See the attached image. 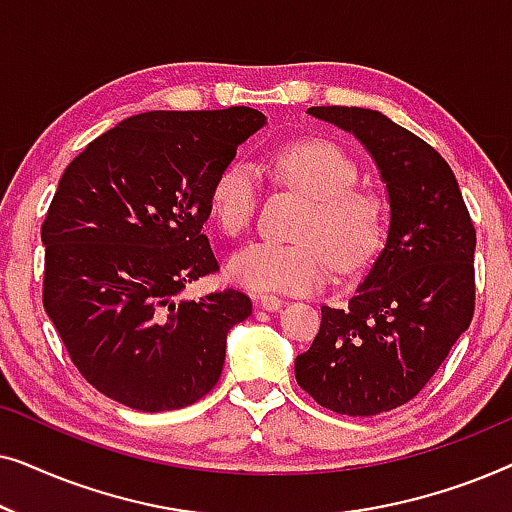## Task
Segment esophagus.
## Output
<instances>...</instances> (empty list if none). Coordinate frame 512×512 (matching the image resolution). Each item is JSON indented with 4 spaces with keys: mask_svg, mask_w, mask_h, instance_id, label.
I'll use <instances>...</instances> for the list:
<instances>
[{
    "mask_svg": "<svg viewBox=\"0 0 512 512\" xmlns=\"http://www.w3.org/2000/svg\"><path fill=\"white\" fill-rule=\"evenodd\" d=\"M256 303L263 307V310H270L275 312L279 307L284 305V298L282 296H275V293H261V296H256Z\"/></svg>",
    "mask_w": 512,
    "mask_h": 512,
    "instance_id": "obj_1",
    "label": "esophagus"
}]
</instances>
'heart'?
Segmentation results:
<instances>
[{"label":"heart","mask_w":512,"mask_h":512,"mask_svg":"<svg viewBox=\"0 0 512 512\" xmlns=\"http://www.w3.org/2000/svg\"><path fill=\"white\" fill-rule=\"evenodd\" d=\"M279 184L307 200L300 242H256L228 261V275L251 291H310L328 268L352 275L380 254L389 207L375 188L359 186V165L331 139H296L272 156ZM258 207V172L249 160H230L209 188V209L230 237L249 230Z\"/></svg>","instance_id":"b5f03b06"}]
</instances>
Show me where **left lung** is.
Here are the masks:
<instances>
[{"mask_svg": "<svg viewBox=\"0 0 512 512\" xmlns=\"http://www.w3.org/2000/svg\"><path fill=\"white\" fill-rule=\"evenodd\" d=\"M352 132L387 184V244L345 307L321 305V326L296 356V382L324 408L370 417L426 387L475 310V228L440 153L380 111L310 107Z\"/></svg>", "mask_w": 512, "mask_h": 512, "instance_id": "1", "label": "left lung"}]
</instances>
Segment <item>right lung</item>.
<instances>
[{"label":"right lung","instance_id":"obj_1","mask_svg":"<svg viewBox=\"0 0 512 512\" xmlns=\"http://www.w3.org/2000/svg\"><path fill=\"white\" fill-rule=\"evenodd\" d=\"M251 107L146 111L93 139L62 174L44 223V307L76 370L142 412L186 408L219 382L242 291L179 293L219 272L202 226L209 188L261 128Z\"/></svg>","mask_w":512,"mask_h":512}]
</instances>
